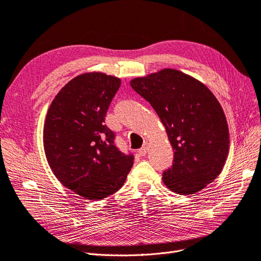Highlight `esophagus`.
Instances as JSON below:
<instances>
[{"label": "esophagus", "instance_id": "1", "mask_svg": "<svg viewBox=\"0 0 261 261\" xmlns=\"http://www.w3.org/2000/svg\"><path fill=\"white\" fill-rule=\"evenodd\" d=\"M147 151H148V143L147 142H145L143 144V146H142V148L139 150V153L141 156H145L146 153H147Z\"/></svg>", "mask_w": 261, "mask_h": 261}]
</instances>
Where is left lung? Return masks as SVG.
I'll use <instances>...</instances> for the list:
<instances>
[{
  "label": "left lung",
  "mask_w": 261,
  "mask_h": 261,
  "mask_svg": "<svg viewBox=\"0 0 261 261\" xmlns=\"http://www.w3.org/2000/svg\"><path fill=\"white\" fill-rule=\"evenodd\" d=\"M156 111L174 150L165 185L192 195L213 181L224 168L229 129L223 109L205 85L185 73L165 69L130 82Z\"/></svg>",
  "instance_id": "1"
}]
</instances>
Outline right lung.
<instances>
[{"instance_id": "add662e5", "label": "right lung", "mask_w": 261, "mask_h": 261, "mask_svg": "<svg viewBox=\"0 0 261 261\" xmlns=\"http://www.w3.org/2000/svg\"><path fill=\"white\" fill-rule=\"evenodd\" d=\"M121 81L100 72L67 83L48 109L44 149L62 185L85 199L98 201L119 190L134 156L115 145L105 116Z\"/></svg>"}]
</instances>
